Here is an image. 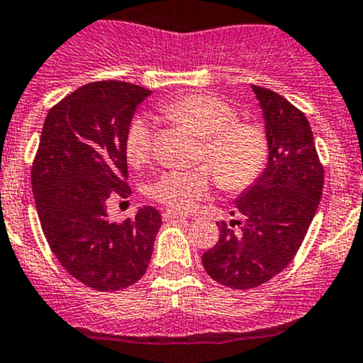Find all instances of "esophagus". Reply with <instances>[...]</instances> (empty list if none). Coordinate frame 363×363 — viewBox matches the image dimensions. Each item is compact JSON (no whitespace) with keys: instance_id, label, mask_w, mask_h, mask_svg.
<instances>
[{"instance_id":"34e87169","label":"esophagus","mask_w":363,"mask_h":363,"mask_svg":"<svg viewBox=\"0 0 363 363\" xmlns=\"http://www.w3.org/2000/svg\"><path fill=\"white\" fill-rule=\"evenodd\" d=\"M162 218L166 222H174V220H183V218H185V215H182V213H177V211H164L162 213Z\"/></svg>"}]
</instances>
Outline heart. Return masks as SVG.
I'll return each mask as SVG.
<instances>
[{"label":"heart","mask_w":363,"mask_h":363,"mask_svg":"<svg viewBox=\"0 0 363 363\" xmlns=\"http://www.w3.org/2000/svg\"><path fill=\"white\" fill-rule=\"evenodd\" d=\"M164 114L203 135L199 162L190 171H166L152 185L153 201L173 211H190L204 199L217 177L228 190H245L261 178L270 159V139L256 121L238 120L236 111L218 96L190 93L164 107ZM155 132L148 118H134L125 135V155L132 166H143L153 155Z\"/></svg>","instance_id":"obj_1"}]
</instances>
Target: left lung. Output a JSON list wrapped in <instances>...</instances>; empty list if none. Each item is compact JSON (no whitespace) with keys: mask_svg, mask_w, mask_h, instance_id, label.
Returning a JSON list of instances; mask_svg holds the SVG:
<instances>
[{"mask_svg":"<svg viewBox=\"0 0 363 363\" xmlns=\"http://www.w3.org/2000/svg\"><path fill=\"white\" fill-rule=\"evenodd\" d=\"M252 89L267 121L268 166L236 201L231 215L242 218L217 222V245L201 257L206 274L233 289L257 288L291 263L318 210L325 178L307 116L272 89Z\"/></svg>","mask_w":363,"mask_h":363,"instance_id":"8db88e82","label":"left lung"}]
</instances>
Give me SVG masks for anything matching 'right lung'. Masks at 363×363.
Instances as JSON below:
<instances>
[{
  "instance_id": "add662e5",
  "label": "right lung",
  "mask_w": 363,
  "mask_h": 363,
  "mask_svg": "<svg viewBox=\"0 0 363 363\" xmlns=\"http://www.w3.org/2000/svg\"><path fill=\"white\" fill-rule=\"evenodd\" d=\"M150 89L123 81L81 86L51 107L31 166L42 231L61 267L96 291H118L146 274L162 217H107L109 201L130 196L125 135Z\"/></svg>"
}]
</instances>
